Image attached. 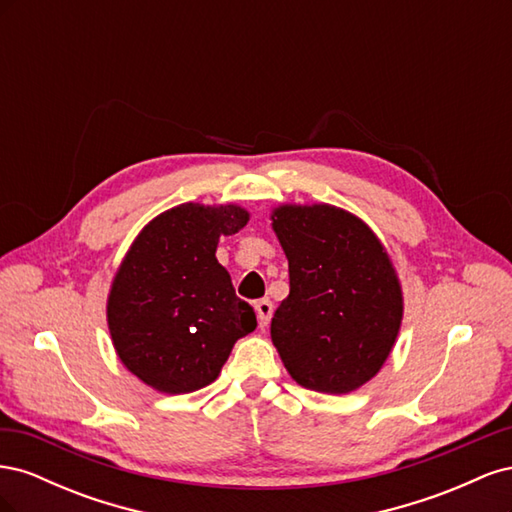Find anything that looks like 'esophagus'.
Segmentation results:
<instances>
[{
  "instance_id": "esophagus-1",
  "label": "esophagus",
  "mask_w": 512,
  "mask_h": 512,
  "mask_svg": "<svg viewBox=\"0 0 512 512\" xmlns=\"http://www.w3.org/2000/svg\"><path fill=\"white\" fill-rule=\"evenodd\" d=\"M254 309L258 314V324L260 327H267L269 320H271V314H273V303L269 299H260L254 303Z\"/></svg>"
}]
</instances>
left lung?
I'll use <instances>...</instances> for the list:
<instances>
[{
	"label": "left lung",
	"instance_id": "left-lung-1",
	"mask_svg": "<svg viewBox=\"0 0 512 512\" xmlns=\"http://www.w3.org/2000/svg\"><path fill=\"white\" fill-rule=\"evenodd\" d=\"M290 275L271 339L305 389L342 395L374 378L401 324L391 260L361 220L329 205L273 213Z\"/></svg>",
	"mask_w": 512,
	"mask_h": 512
}]
</instances>
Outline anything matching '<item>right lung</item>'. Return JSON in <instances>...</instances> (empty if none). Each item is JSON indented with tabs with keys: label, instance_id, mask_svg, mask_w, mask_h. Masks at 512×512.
<instances>
[{
	"label": "right lung",
	"instance_id": "1",
	"mask_svg": "<svg viewBox=\"0 0 512 512\" xmlns=\"http://www.w3.org/2000/svg\"><path fill=\"white\" fill-rule=\"evenodd\" d=\"M247 224L241 207L179 205L134 241L108 297V329L134 376L181 395L218 378L256 312L215 258L222 235Z\"/></svg>",
	"mask_w": 512,
	"mask_h": 512
}]
</instances>
